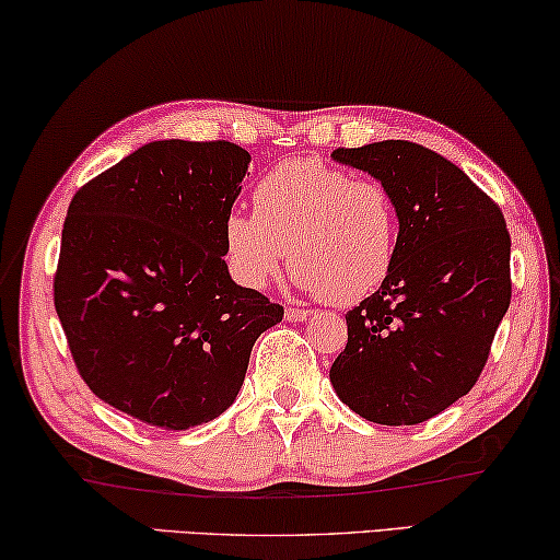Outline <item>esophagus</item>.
Instances as JSON below:
<instances>
[{
	"instance_id": "obj_1",
	"label": "esophagus",
	"mask_w": 560,
	"mask_h": 560,
	"mask_svg": "<svg viewBox=\"0 0 560 560\" xmlns=\"http://www.w3.org/2000/svg\"><path fill=\"white\" fill-rule=\"evenodd\" d=\"M283 316H287V322H306L308 316H312V312H306V308H294V306H289L287 312H283Z\"/></svg>"
}]
</instances>
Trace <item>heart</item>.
<instances>
[{
  "label": "heart",
  "mask_w": 560,
  "mask_h": 560,
  "mask_svg": "<svg viewBox=\"0 0 560 560\" xmlns=\"http://www.w3.org/2000/svg\"><path fill=\"white\" fill-rule=\"evenodd\" d=\"M254 211L223 223L231 273L246 289L269 287L289 258L299 287L345 306L372 296L395 266L399 213L380 178L289 158L256 183Z\"/></svg>",
  "instance_id": "1"
}]
</instances>
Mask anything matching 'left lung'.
I'll return each mask as SVG.
<instances>
[{
    "label": "left lung",
    "instance_id": "1",
    "mask_svg": "<svg viewBox=\"0 0 560 560\" xmlns=\"http://www.w3.org/2000/svg\"><path fill=\"white\" fill-rule=\"evenodd\" d=\"M331 158L387 183L399 238L387 281L347 312L329 380L364 420L424 422L472 389L511 306L503 211L455 163L410 140Z\"/></svg>",
    "mask_w": 560,
    "mask_h": 560
}]
</instances>
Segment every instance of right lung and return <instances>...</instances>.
I'll return each mask as SVG.
<instances>
[{
	"instance_id": "obj_1",
	"label": "right lung",
	"mask_w": 560,
	"mask_h": 560,
	"mask_svg": "<svg viewBox=\"0 0 560 560\" xmlns=\"http://www.w3.org/2000/svg\"><path fill=\"white\" fill-rule=\"evenodd\" d=\"M252 155L155 140L74 194L55 308L80 377L115 410L188 430L229 410L283 306L231 279L223 223Z\"/></svg>"
}]
</instances>
